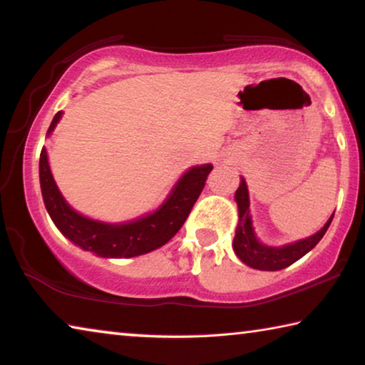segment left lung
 Segmentation results:
<instances>
[{"mask_svg":"<svg viewBox=\"0 0 365 365\" xmlns=\"http://www.w3.org/2000/svg\"><path fill=\"white\" fill-rule=\"evenodd\" d=\"M235 200L238 205V225L235 230L233 238V250L242 261L250 265L252 269L257 270H280L285 269L288 265L298 261L304 255H307L314 246H316L327 232V228L331 224V217L327 220V224L320 228L317 233L306 240H299V242L280 246H265L259 242L255 228H252L251 215H250V195H248V185H246L245 178H242V183L235 193Z\"/></svg>","mask_w":365,"mask_h":365,"instance_id":"1","label":"left lung"}]
</instances>
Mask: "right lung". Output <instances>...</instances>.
<instances>
[{
    "label": "right lung",
    "instance_id": "obj_1",
    "mask_svg": "<svg viewBox=\"0 0 365 365\" xmlns=\"http://www.w3.org/2000/svg\"><path fill=\"white\" fill-rule=\"evenodd\" d=\"M61 115V110L54 115L48 135L54 130ZM211 170V164L191 168L153 214L125 224H104L83 217L67 205L49 170L45 148L40 153V187L48 214L72 243L101 257H135L168 243L187 220Z\"/></svg>",
    "mask_w": 365,
    "mask_h": 365
}]
</instances>
